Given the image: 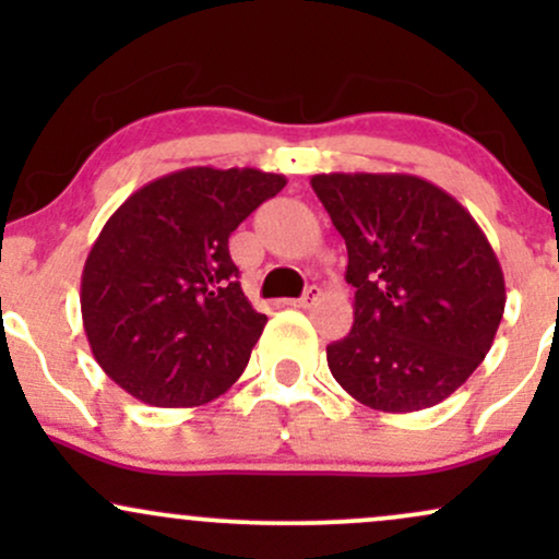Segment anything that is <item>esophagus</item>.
<instances>
[{"label": "esophagus", "mask_w": 559, "mask_h": 559, "mask_svg": "<svg viewBox=\"0 0 559 559\" xmlns=\"http://www.w3.org/2000/svg\"><path fill=\"white\" fill-rule=\"evenodd\" d=\"M318 299H320V288H318V286H310L305 294H301L299 299H286L284 305H288V307H299V310H307V307L316 305Z\"/></svg>", "instance_id": "obj_1"}]
</instances>
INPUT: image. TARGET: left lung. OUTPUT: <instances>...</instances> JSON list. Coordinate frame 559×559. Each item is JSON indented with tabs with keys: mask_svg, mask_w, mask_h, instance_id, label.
Returning <instances> with one entry per match:
<instances>
[{
	"mask_svg": "<svg viewBox=\"0 0 559 559\" xmlns=\"http://www.w3.org/2000/svg\"><path fill=\"white\" fill-rule=\"evenodd\" d=\"M312 189L346 241L355 323L329 344L333 378L365 407L415 413L489 355L504 275L454 197L407 173H320Z\"/></svg>",
	"mask_w": 559,
	"mask_h": 559,
	"instance_id": "obj_1",
	"label": "left lung"
}]
</instances>
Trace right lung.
Listing matches in <instances>:
<instances>
[{
  "instance_id": "right-lung-1",
  "label": "right lung",
  "mask_w": 559,
  "mask_h": 559,
  "mask_svg": "<svg viewBox=\"0 0 559 559\" xmlns=\"http://www.w3.org/2000/svg\"><path fill=\"white\" fill-rule=\"evenodd\" d=\"M284 186L258 168H183L115 210L83 265L81 316L120 389L199 407L234 386L267 318L243 297L228 236Z\"/></svg>"
}]
</instances>
